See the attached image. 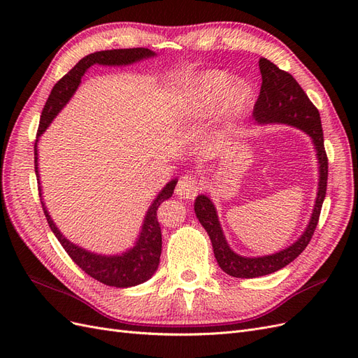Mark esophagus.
<instances>
[{
	"label": "esophagus",
	"mask_w": 358,
	"mask_h": 358,
	"mask_svg": "<svg viewBox=\"0 0 358 358\" xmlns=\"http://www.w3.org/2000/svg\"><path fill=\"white\" fill-rule=\"evenodd\" d=\"M201 189V180L194 176V175H187L182 176L176 185V196H179L180 199H194L197 196Z\"/></svg>",
	"instance_id": "obj_1"
}]
</instances>
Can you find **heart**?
Segmentation results:
<instances>
[{
	"instance_id": "heart-1",
	"label": "heart",
	"mask_w": 358,
	"mask_h": 358,
	"mask_svg": "<svg viewBox=\"0 0 358 358\" xmlns=\"http://www.w3.org/2000/svg\"><path fill=\"white\" fill-rule=\"evenodd\" d=\"M231 76L225 71H206L191 82L183 95V106L189 110H213L225 99L230 112H241L252 99V91L243 80L231 83Z\"/></svg>"
}]
</instances>
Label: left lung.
Wrapping results in <instances>:
<instances>
[{"label":"left lung","instance_id":"1","mask_svg":"<svg viewBox=\"0 0 358 358\" xmlns=\"http://www.w3.org/2000/svg\"><path fill=\"white\" fill-rule=\"evenodd\" d=\"M259 71H262V90L254 106L252 116L258 124H287L292 125L301 131H305L313 142L317 149L320 162V182L318 194L310 221L299 241L291 246L282 249L272 255L263 257H242L231 251L227 243L222 229L218 221V215L213 203L208 196H199L194 203L200 224L208 231L213 246V254L220 267L227 275L233 278H258L278 272L279 268L285 267L305 251L310 242L313 231L317 229L320 213L322 208L324 197L327 191V176H329V159L326 149H324V137L320 112L312 101L308 99L305 91L292 76L276 67L273 62L266 58H259Z\"/></svg>","mask_w":358,"mask_h":358}]
</instances>
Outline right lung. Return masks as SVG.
<instances>
[{"mask_svg":"<svg viewBox=\"0 0 358 358\" xmlns=\"http://www.w3.org/2000/svg\"><path fill=\"white\" fill-rule=\"evenodd\" d=\"M150 57H155V53L152 50H149L146 48H134V49H113V50L94 52L91 55L82 58L66 76H64L62 79L57 82L55 86H53L49 99L45 107H43L37 136H41L45 133V129L53 121V117H55L62 110V107L70 101L73 94L80 85L82 76L91 66H94V64H101V66H128V64L142 61ZM37 159H38V154H37V142H36L34 166H36V175L40 185ZM176 183L178 180L173 179L164 188H162V191L158 194L154 203L149 206L143 225H142V231H140L136 245L121 255L94 254V252L86 251V249L78 245L71 243L69 239H66V236H62L55 222L52 221L45 203L41 201V206H43V212L46 215L50 230L57 236V239L59 241L62 248L66 249V252L70 255V258L83 270L85 273H88L91 278L100 280V282H103L104 285L127 288V287H134V285L146 282V280L149 278H152V275L157 272L158 264H159V255H161V245H162L161 227L157 220V210L162 201H166L167 199L171 197ZM40 197H41V192H40Z\"/></svg>","mask_w":358,"mask_h":358,"instance_id":"obj_1","label":"right lung"}]
</instances>
